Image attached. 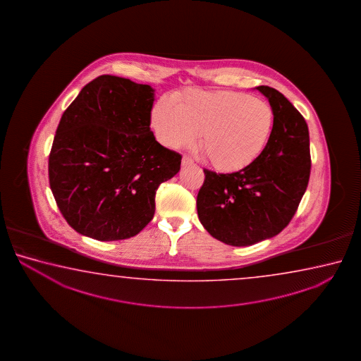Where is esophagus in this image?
<instances>
[{"label":"esophagus","instance_id":"34e87169","mask_svg":"<svg viewBox=\"0 0 361 361\" xmlns=\"http://www.w3.org/2000/svg\"><path fill=\"white\" fill-rule=\"evenodd\" d=\"M182 165H183V166H187V165H193V160L188 158V157H183V159H182Z\"/></svg>","mask_w":361,"mask_h":361}]
</instances>
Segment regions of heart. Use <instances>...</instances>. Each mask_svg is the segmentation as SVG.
<instances>
[{
    "label": "heart",
    "mask_w": 361,
    "mask_h": 361,
    "mask_svg": "<svg viewBox=\"0 0 361 361\" xmlns=\"http://www.w3.org/2000/svg\"><path fill=\"white\" fill-rule=\"evenodd\" d=\"M152 126L166 147L190 145L200 135L208 163L221 171L251 164L267 147L274 128V111L263 98L233 91L188 90L157 104Z\"/></svg>",
    "instance_id": "b5f03b06"
}]
</instances>
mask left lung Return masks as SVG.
Returning a JSON list of instances; mask_svg holds the SVG:
<instances>
[{
	"instance_id": "8db88e82",
	"label": "left lung",
	"mask_w": 361,
	"mask_h": 361,
	"mask_svg": "<svg viewBox=\"0 0 361 361\" xmlns=\"http://www.w3.org/2000/svg\"><path fill=\"white\" fill-rule=\"evenodd\" d=\"M257 91L274 111L267 147L251 164L228 174L204 169L197 212L212 238L233 246H250L274 238L292 220L311 173L310 133L303 116L281 92Z\"/></svg>"
}]
</instances>
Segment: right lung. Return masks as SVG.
<instances>
[{"label": "right lung", "instance_id": "obj_1", "mask_svg": "<svg viewBox=\"0 0 361 361\" xmlns=\"http://www.w3.org/2000/svg\"><path fill=\"white\" fill-rule=\"evenodd\" d=\"M155 90L104 74L61 115L49 155V183L69 226L115 241L140 233L155 193L180 169L182 157L150 130Z\"/></svg>", "mask_w": 361, "mask_h": 361}]
</instances>
